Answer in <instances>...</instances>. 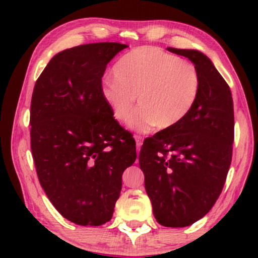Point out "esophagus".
I'll list each match as a JSON object with an SVG mask.
<instances>
[{
  "label": "esophagus",
  "instance_id": "obj_1",
  "mask_svg": "<svg viewBox=\"0 0 258 258\" xmlns=\"http://www.w3.org/2000/svg\"><path fill=\"white\" fill-rule=\"evenodd\" d=\"M135 139H136V147H137V152L139 149H141L142 147V142H143V138L141 137V136H135Z\"/></svg>",
  "mask_w": 258,
  "mask_h": 258
}]
</instances>
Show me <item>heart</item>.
<instances>
[{
	"mask_svg": "<svg viewBox=\"0 0 258 258\" xmlns=\"http://www.w3.org/2000/svg\"><path fill=\"white\" fill-rule=\"evenodd\" d=\"M100 88L102 98L120 122L128 120L137 97L139 108L130 127L148 132L178 125L197 103L201 79L190 61L152 46L139 47L123 54Z\"/></svg>",
	"mask_w": 258,
	"mask_h": 258,
	"instance_id": "obj_1",
	"label": "heart"
}]
</instances>
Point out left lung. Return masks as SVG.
<instances>
[{
    "label": "left lung",
    "mask_w": 258,
    "mask_h": 258,
    "mask_svg": "<svg viewBox=\"0 0 258 258\" xmlns=\"http://www.w3.org/2000/svg\"><path fill=\"white\" fill-rule=\"evenodd\" d=\"M167 51L199 72V97L178 125L144 139L139 166L154 217L182 228L203 218L220 197L232 161L234 110L229 86L211 59L197 49Z\"/></svg>",
    "instance_id": "left-lung-1"
}]
</instances>
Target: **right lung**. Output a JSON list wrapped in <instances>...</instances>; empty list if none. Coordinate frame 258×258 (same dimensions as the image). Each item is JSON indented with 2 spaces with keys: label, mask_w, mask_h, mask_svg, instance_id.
<instances>
[{
  "label": "right lung",
  "mask_w": 258,
  "mask_h": 258,
  "mask_svg": "<svg viewBox=\"0 0 258 258\" xmlns=\"http://www.w3.org/2000/svg\"><path fill=\"white\" fill-rule=\"evenodd\" d=\"M88 43L57 53L35 84L31 152L38 180L53 206L79 226L111 220L122 173L136 161V143L100 94L105 68L127 48Z\"/></svg>",
  "instance_id": "add662e5"
}]
</instances>
